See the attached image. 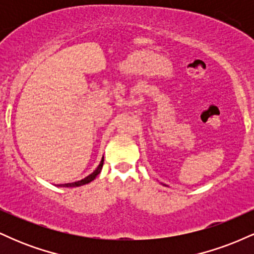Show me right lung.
<instances>
[{"label": "right lung", "instance_id": "add662e5", "mask_svg": "<svg viewBox=\"0 0 254 254\" xmlns=\"http://www.w3.org/2000/svg\"><path fill=\"white\" fill-rule=\"evenodd\" d=\"M103 165H104V157L103 160H101L100 165L98 166L97 170H95L94 172H93L92 174H89L88 177H86L84 179L82 180H78V182H75V183H68V184H61L60 186H62V188H76V186H81V185H86V184H88L92 182V180L95 179V177L98 176L99 173H100L101 168H103Z\"/></svg>", "mask_w": 254, "mask_h": 254}]
</instances>
